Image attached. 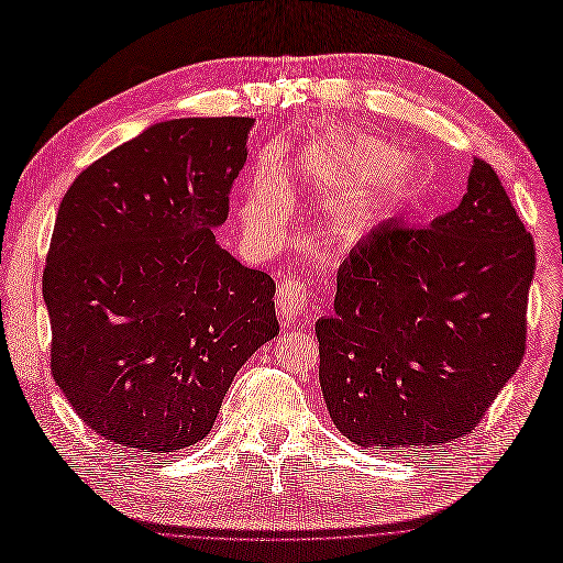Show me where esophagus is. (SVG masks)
Segmentation results:
<instances>
[{
    "label": "esophagus",
    "mask_w": 563,
    "mask_h": 563,
    "mask_svg": "<svg viewBox=\"0 0 563 563\" xmlns=\"http://www.w3.org/2000/svg\"><path fill=\"white\" fill-rule=\"evenodd\" d=\"M307 300H309V290L300 279L290 277V279L282 282L277 288V312H279L282 321L286 325H296V321L305 312Z\"/></svg>",
    "instance_id": "1"
}]
</instances>
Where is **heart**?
<instances>
[{"label":"heart","instance_id":"obj_1","mask_svg":"<svg viewBox=\"0 0 563 563\" xmlns=\"http://www.w3.org/2000/svg\"><path fill=\"white\" fill-rule=\"evenodd\" d=\"M302 177L312 184L371 186L365 192L367 207L391 205L415 198L423 184V167L412 156H400L389 142L367 134L338 132L305 153ZM290 211L286 179L279 172L265 169L244 205V217L254 223L284 219Z\"/></svg>","mask_w":563,"mask_h":563}]
</instances>
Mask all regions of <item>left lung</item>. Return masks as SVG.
I'll list each match as a JSON object with an SVG mask.
<instances>
[{"label":"left lung","instance_id":"left-lung-1","mask_svg":"<svg viewBox=\"0 0 563 563\" xmlns=\"http://www.w3.org/2000/svg\"><path fill=\"white\" fill-rule=\"evenodd\" d=\"M536 249L492 165L429 228L375 225L317 321L319 382L358 448L433 450L466 435L525 358Z\"/></svg>","mask_w":563,"mask_h":563}]
</instances>
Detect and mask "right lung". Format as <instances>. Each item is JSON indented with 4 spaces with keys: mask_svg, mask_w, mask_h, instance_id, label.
Segmentation results:
<instances>
[{
    "mask_svg": "<svg viewBox=\"0 0 563 563\" xmlns=\"http://www.w3.org/2000/svg\"><path fill=\"white\" fill-rule=\"evenodd\" d=\"M254 125L153 123L84 169L57 209L44 269L53 379L119 448L202 440L240 367L279 335L273 277L214 235Z\"/></svg>",
    "mask_w": 563,
    "mask_h": 563,
    "instance_id": "obj_1",
    "label": "right lung"
}]
</instances>
